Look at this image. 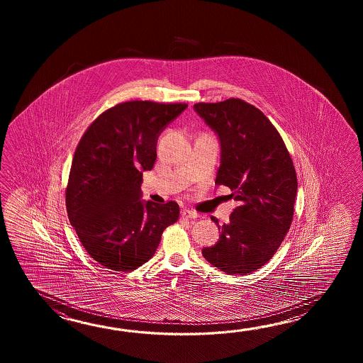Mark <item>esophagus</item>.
I'll return each mask as SVG.
<instances>
[{
	"instance_id": "obj_1",
	"label": "esophagus",
	"mask_w": 363,
	"mask_h": 363,
	"mask_svg": "<svg viewBox=\"0 0 363 363\" xmlns=\"http://www.w3.org/2000/svg\"><path fill=\"white\" fill-rule=\"evenodd\" d=\"M180 216H182V218H185V219H196L199 214L196 211H193V210H189V208H183Z\"/></svg>"
}]
</instances>
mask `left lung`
<instances>
[{
    "instance_id": "8db88e82",
    "label": "left lung",
    "mask_w": 363,
    "mask_h": 363,
    "mask_svg": "<svg viewBox=\"0 0 363 363\" xmlns=\"http://www.w3.org/2000/svg\"><path fill=\"white\" fill-rule=\"evenodd\" d=\"M193 108L220 144L216 184L228 186L239 202L228 223L219 225L211 216L220 235L202 255L225 274H250L269 262L291 227L297 194L292 158L277 128L245 101L201 102Z\"/></svg>"
}]
</instances>
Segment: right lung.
Instances as JSON below:
<instances>
[{"instance_id":"right-lung-1","label":"right lung","mask_w":363,"mask_h":363,"mask_svg":"<svg viewBox=\"0 0 363 363\" xmlns=\"http://www.w3.org/2000/svg\"><path fill=\"white\" fill-rule=\"evenodd\" d=\"M188 105L128 101L102 113L77 145L66 189L69 223L88 255L106 269L147 262L179 218L174 201L141 200L143 172L157 158L163 130Z\"/></svg>"}]
</instances>
